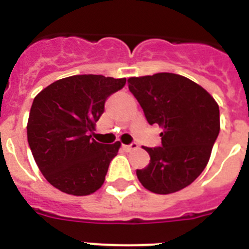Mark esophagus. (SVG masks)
<instances>
[{
    "instance_id": "34e87169",
    "label": "esophagus",
    "mask_w": 249,
    "mask_h": 249,
    "mask_svg": "<svg viewBox=\"0 0 249 249\" xmlns=\"http://www.w3.org/2000/svg\"><path fill=\"white\" fill-rule=\"evenodd\" d=\"M138 147V144L136 143V142H131L129 144H124L123 146V148L126 149V151H131V149H136Z\"/></svg>"
}]
</instances>
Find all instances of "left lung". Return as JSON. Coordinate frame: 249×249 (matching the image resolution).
<instances>
[{
	"label": "left lung",
	"mask_w": 249,
	"mask_h": 249,
	"mask_svg": "<svg viewBox=\"0 0 249 249\" xmlns=\"http://www.w3.org/2000/svg\"><path fill=\"white\" fill-rule=\"evenodd\" d=\"M128 89L149 124H158L162 144L144 147L149 163L137 169L142 186L157 195L177 192L206 168L219 133V107L201 86L175 73L131 77Z\"/></svg>",
	"instance_id": "8db88e82"
}]
</instances>
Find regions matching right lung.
Returning <instances> with one entry per match:
<instances>
[{"mask_svg": "<svg viewBox=\"0 0 249 249\" xmlns=\"http://www.w3.org/2000/svg\"><path fill=\"white\" fill-rule=\"evenodd\" d=\"M126 78L77 74L51 83L35 97L27 140L39 171L57 190L73 196L96 192L121 143L103 144L89 133L105 103Z\"/></svg>", "mask_w": 249, "mask_h": 249, "instance_id": "1", "label": "right lung"}]
</instances>
